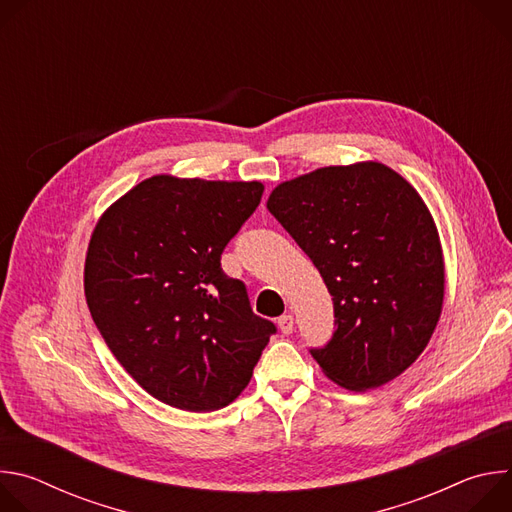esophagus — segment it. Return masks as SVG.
I'll list each match as a JSON object with an SVG mask.
<instances>
[{
  "label": "esophagus",
  "instance_id": "1",
  "mask_svg": "<svg viewBox=\"0 0 512 512\" xmlns=\"http://www.w3.org/2000/svg\"><path fill=\"white\" fill-rule=\"evenodd\" d=\"M277 326H279V330H281L283 334H291V332H294V316H291V314L279 316V318H277Z\"/></svg>",
  "mask_w": 512,
  "mask_h": 512
}]
</instances>
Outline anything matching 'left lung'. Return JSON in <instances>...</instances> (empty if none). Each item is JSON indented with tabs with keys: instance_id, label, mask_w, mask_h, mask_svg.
Here are the masks:
<instances>
[{
	"instance_id": "obj_1",
	"label": "left lung",
	"mask_w": 512,
	"mask_h": 512,
	"mask_svg": "<svg viewBox=\"0 0 512 512\" xmlns=\"http://www.w3.org/2000/svg\"><path fill=\"white\" fill-rule=\"evenodd\" d=\"M267 208L332 296V338L310 348L326 377L367 391L411 367L444 304L442 247L415 188L377 162L330 166L279 184Z\"/></svg>"
}]
</instances>
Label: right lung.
I'll use <instances>...</instances> for the list:
<instances>
[{"instance_id": "obj_1", "label": "right lung", "mask_w": 512, "mask_h": 512, "mask_svg": "<svg viewBox=\"0 0 512 512\" xmlns=\"http://www.w3.org/2000/svg\"><path fill=\"white\" fill-rule=\"evenodd\" d=\"M261 196L259 182L154 176L95 227L85 263L93 322L121 367L166 405L227 407L277 332L221 267Z\"/></svg>"}]
</instances>
